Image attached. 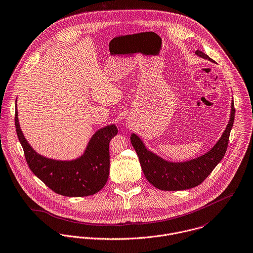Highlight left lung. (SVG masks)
Here are the masks:
<instances>
[{"label":"left lung","mask_w":253,"mask_h":253,"mask_svg":"<svg viewBox=\"0 0 253 253\" xmlns=\"http://www.w3.org/2000/svg\"><path fill=\"white\" fill-rule=\"evenodd\" d=\"M197 56L212 61L201 51L195 52ZM235 105L232 102L230 122L216 145L206 154L180 163L165 161L154 153L146 149L141 139L134 133L130 136V141L135 149L141 169L147 180L161 190H183L199 185L220 163L225 156L229 144L231 129L235 121Z\"/></svg>","instance_id":"left-lung-1"}]
</instances>
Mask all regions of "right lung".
Masks as SVG:
<instances>
[{
    "mask_svg": "<svg viewBox=\"0 0 253 253\" xmlns=\"http://www.w3.org/2000/svg\"><path fill=\"white\" fill-rule=\"evenodd\" d=\"M14 124L28 167L56 193L70 197L88 196L95 194L106 184L110 170L109 143L118 133L115 125L99 129L79 159L57 161L39 155L28 144L20 129L16 110Z\"/></svg>",
    "mask_w": 253,
    "mask_h": 253,
    "instance_id": "add662e5",
    "label": "right lung"
}]
</instances>
